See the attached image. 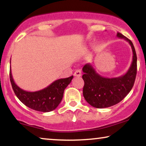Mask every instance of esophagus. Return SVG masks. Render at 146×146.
I'll use <instances>...</instances> for the list:
<instances>
[{"label": "esophagus", "mask_w": 146, "mask_h": 146, "mask_svg": "<svg viewBox=\"0 0 146 146\" xmlns=\"http://www.w3.org/2000/svg\"><path fill=\"white\" fill-rule=\"evenodd\" d=\"M74 75L75 76V77H80V76L82 75V73H81V71L80 70H76L75 72L74 73Z\"/></svg>", "instance_id": "1"}]
</instances>
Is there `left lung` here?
<instances>
[{
    "instance_id": "obj_1",
    "label": "left lung",
    "mask_w": 146,
    "mask_h": 146,
    "mask_svg": "<svg viewBox=\"0 0 146 146\" xmlns=\"http://www.w3.org/2000/svg\"><path fill=\"white\" fill-rule=\"evenodd\" d=\"M117 37L128 41L133 50V61L124 75L115 78L103 77L96 72L90 63L86 64L82 68L84 81L83 96L95 108H107L119 103L130 92L135 81L137 70L135 48L132 41L123 34L117 32Z\"/></svg>"
}]
</instances>
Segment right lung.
<instances>
[{"instance_id": "right-lung-1", "label": "right lung", "mask_w": 146, "mask_h": 146, "mask_svg": "<svg viewBox=\"0 0 146 146\" xmlns=\"http://www.w3.org/2000/svg\"><path fill=\"white\" fill-rule=\"evenodd\" d=\"M10 78L13 92L25 105L34 110L48 112L56 109L60 103L63 98L64 90L70 84L73 76L60 78L52 82L47 87L36 92H28L20 88L13 80L11 69Z\"/></svg>"}]
</instances>
